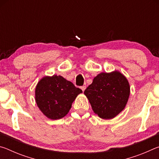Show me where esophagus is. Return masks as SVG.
Instances as JSON below:
<instances>
[{
	"mask_svg": "<svg viewBox=\"0 0 159 159\" xmlns=\"http://www.w3.org/2000/svg\"><path fill=\"white\" fill-rule=\"evenodd\" d=\"M85 88H86L85 86H81V87H80V89L82 90L83 92H84L85 90Z\"/></svg>",
	"mask_w": 159,
	"mask_h": 159,
	"instance_id": "34e87169",
	"label": "esophagus"
}]
</instances>
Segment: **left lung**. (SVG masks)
I'll list each match as a JSON object with an SVG mask.
<instances>
[{
	"mask_svg": "<svg viewBox=\"0 0 159 159\" xmlns=\"http://www.w3.org/2000/svg\"><path fill=\"white\" fill-rule=\"evenodd\" d=\"M130 93L128 79L119 71L102 72L84 91L94 113L102 119H112L127 104Z\"/></svg>",
	"mask_w": 159,
	"mask_h": 159,
	"instance_id": "obj_1",
	"label": "left lung"
}]
</instances>
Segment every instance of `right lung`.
<instances>
[{"label":"right lung","instance_id":"1","mask_svg":"<svg viewBox=\"0 0 159 159\" xmlns=\"http://www.w3.org/2000/svg\"><path fill=\"white\" fill-rule=\"evenodd\" d=\"M80 88L61 76H45L38 82L35 100L41 111L51 120H57L68 114Z\"/></svg>","mask_w":159,"mask_h":159}]
</instances>
